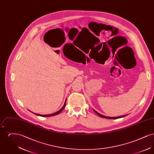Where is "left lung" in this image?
<instances>
[{
  "label": "left lung",
  "mask_w": 154,
  "mask_h": 154,
  "mask_svg": "<svg viewBox=\"0 0 154 154\" xmlns=\"http://www.w3.org/2000/svg\"><path fill=\"white\" fill-rule=\"evenodd\" d=\"M94 111L96 113L98 116H99L100 117L104 118H107V119H118V118H121L125 117V116H127V115H125V116H119V117H107V116H103L102 114H100V113L97 112L95 110H94Z\"/></svg>",
  "instance_id": "obj_1"
}]
</instances>
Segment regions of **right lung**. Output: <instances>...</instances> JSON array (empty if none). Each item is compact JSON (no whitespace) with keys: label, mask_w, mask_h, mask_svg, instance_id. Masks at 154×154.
I'll return each mask as SVG.
<instances>
[{"label":"right lung","mask_w":154,"mask_h":154,"mask_svg":"<svg viewBox=\"0 0 154 154\" xmlns=\"http://www.w3.org/2000/svg\"><path fill=\"white\" fill-rule=\"evenodd\" d=\"M66 100H65V103H64V105L63 106V107L60 109V110L58 111H57V112H54V113H52V114H48V115H42V114H36V113H34V112H32V113H33L34 114H35V115H36V116H41V117H51V116H56V115H58L59 114L62 110H63V109L65 108V105H66ZM31 112V111H30Z\"/></svg>","instance_id":"add662e5"}]
</instances>
